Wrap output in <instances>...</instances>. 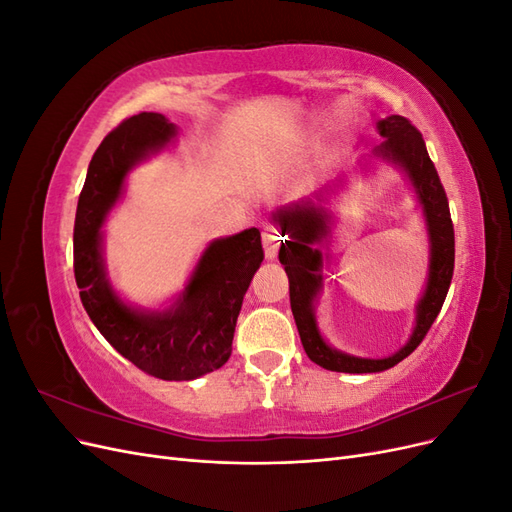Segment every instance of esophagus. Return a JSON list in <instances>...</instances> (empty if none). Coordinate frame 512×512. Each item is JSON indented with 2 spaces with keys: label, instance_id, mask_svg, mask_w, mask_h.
Instances as JSON below:
<instances>
[{
  "label": "esophagus",
  "instance_id": "34e87169",
  "mask_svg": "<svg viewBox=\"0 0 512 512\" xmlns=\"http://www.w3.org/2000/svg\"><path fill=\"white\" fill-rule=\"evenodd\" d=\"M282 237L277 235V230L273 226H265L262 228V247H265V256L269 260H273L277 256V250H280Z\"/></svg>",
  "mask_w": 512,
  "mask_h": 512
}]
</instances>
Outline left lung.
Instances as JSON below:
<instances>
[{
  "instance_id": "obj_1",
  "label": "left lung",
  "mask_w": 512,
  "mask_h": 512,
  "mask_svg": "<svg viewBox=\"0 0 512 512\" xmlns=\"http://www.w3.org/2000/svg\"><path fill=\"white\" fill-rule=\"evenodd\" d=\"M376 128L384 141L376 145L371 156L363 161L366 164L371 160L393 164L406 175L418 205H421L429 239L427 282L421 299L414 305V329L408 342L397 352L382 356V359H363V356H354L329 346L318 329L316 301L322 290L324 265L320 247L327 241L333 226V213L324 205L329 203L335 190L342 188L344 177L327 183L314 196L299 200V203H290L273 213V220L282 228V237L288 235V241L280 247V262L290 282V307L301 335V344L316 365L331 371H344V374H378V371L391 369L412 354L423 342L433 320L438 318L455 269V232L451 211H448L446 192L436 166L429 160L421 132L406 117L399 115L378 119ZM361 166L365 165L361 162Z\"/></svg>"
}]
</instances>
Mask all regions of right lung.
I'll return each instance as SVG.
<instances>
[{
	"instance_id": "right-lung-1",
	"label": "right lung",
	"mask_w": 512,
	"mask_h": 512,
	"mask_svg": "<svg viewBox=\"0 0 512 512\" xmlns=\"http://www.w3.org/2000/svg\"><path fill=\"white\" fill-rule=\"evenodd\" d=\"M177 132L164 115L141 113L100 143L76 207L74 277L85 312L121 356L153 378L196 380L230 359L243 297L265 258L258 228L211 241L185 288L158 309L119 297L106 271L102 235L130 170L173 145Z\"/></svg>"
}]
</instances>
